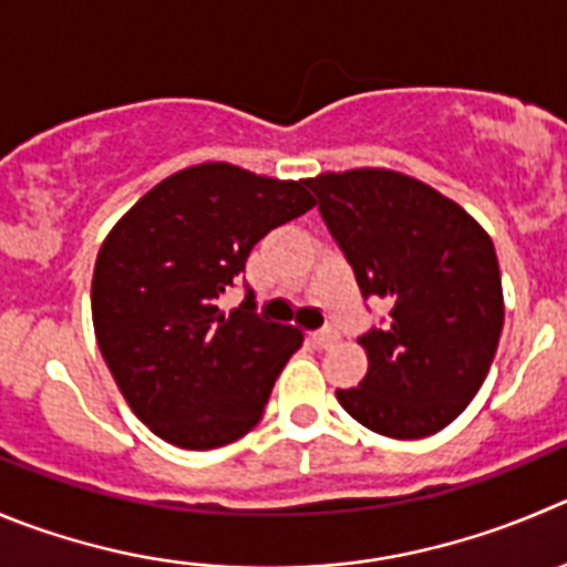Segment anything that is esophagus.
I'll return each instance as SVG.
<instances>
[{
    "mask_svg": "<svg viewBox=\"0 0 567 567\" xmlns=\"http://www.w3.org/2000/svg\"><path fill=\"white\" fill-rule=\"evenodd\" d=\"M337 331H333V328H322V331H315L309 337V342H311V348H317V350H326V348H331L333 342H337Z\"/></svg>",
    "mask_w": 567,
    "mask_h": 567,
    "instance_id": "1",
    "label": "esophagus"
}]
</instances>
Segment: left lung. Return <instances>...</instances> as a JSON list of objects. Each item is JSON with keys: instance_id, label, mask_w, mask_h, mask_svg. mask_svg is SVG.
I'll list each match as a JSON object with an SVG mask.
<instances>
[{"instance_id": "left-lung-1", "label": "left lung", "mask_w": 567, "mask_h": 567, "mask_svg": "<svg viewBox=\"0 0 567 567\" xmlns=\"http://www.w3.org/2000/svg\"><path fill=\"white\" fill-rule=\"evenodd\" d=\"M306 186L361 295L390 303L386 326L359 339L368 375L337 390V401L375 434H436L476 398L498 350L504 289L493 239L460 203L395 169L322 172Z\"/></svg>"}]
</instances>
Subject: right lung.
<instances>
[{
    "mask_svg": "<svg viewBox=\"0 0 567 567\" xmlns=\"http://www.w3.org/2000/svg\"><path fill=\"white\" fill-rule=\"evenodd\" d=\"M315 206L306 181L206 161L164 177L105 236L91 280L96 344L155 436L212 451L261 420L303 333L258 320L250 295L230 315L219 298L269 230Z\"/></svg>",
    "mask_w": 567,
    "mask_h": 567,
    "instance_id": "obj_1",
    "label": "right lung"
}]
</instances>
